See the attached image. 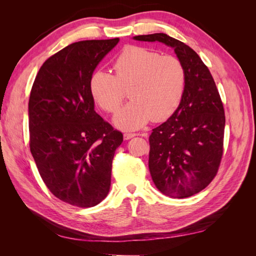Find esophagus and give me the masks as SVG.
Masks as SVG:
<instances>
[{
  "mask_svg": "<svg viewBox=\"0 0 256 256\" xmlns=\"http://www.w3.org/2000/svg\"><path fill=\"white\" fill-rule=\"evenodd\" d=\"M136 134H131V132H126V134H124V138H125V140H129V138H134V136H136Z\"/></svg>",
  "mask_w": 256,
  "mask_h": 256,
  "instance_id": "1",
  "label": "esophagus"
}]
</instances>
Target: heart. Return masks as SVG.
Segmentation results:
<instances>
[{
    "label": "heart",
    "instance_id": "1",
    "mask_svg": "<svg viewBox=\"0 0 256 256\" xmlns=\"http://www.w3.org/2000/svg\"><path fill=\"white\" fill-rule=\"evenodd\" d=\"M114 76L96 70L90 78V92L102 110L113 113L126 97L132 99L115 115L114 124L138 129L150 120H168L180 106L187 83L182 62L140 46H127L113 62Z\"/></svg>",
    "mask_w": 256,
    "mask_h": 256
}]
</instances>
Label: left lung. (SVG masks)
<instances>
[{"label": "left lung", "instance_id": "8db88e82", "mask_svg": "<svg viewBox=\"0 0 256 256\" xmlns=\"http://www.w3.org/2000/svg\"><path fill=\"white\" fill-rule=\"evenodd\" d=\"M134 38L166 44L184 65L182 99L171 118L152 129L148 166L164 194L174 198L196 194L216 177L223 154L226 115L218 88L208 67L189 46L164 33Z\"/></svg>", "mask_w": 256, "mask_h": 256}]
</instances>
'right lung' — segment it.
I'll return each instance as SVG.
<instances>
[{"label": "right lung", "instance_id": "1", "mask_svg": "<svg viewBox=\"0 0 256 256\" xmlns=\"http://www.w3.org/2000/svg\"><path fill=\"white\" fill-rule=\"evenodd\" d=\"M118 42L67 46L44 62L30 90V150L46 186L69 205L96 206L110 190L122 134L95 112L90 78Z\"/></svg>", "mask_w": 256, "mask_h": 256}]
</instances>
